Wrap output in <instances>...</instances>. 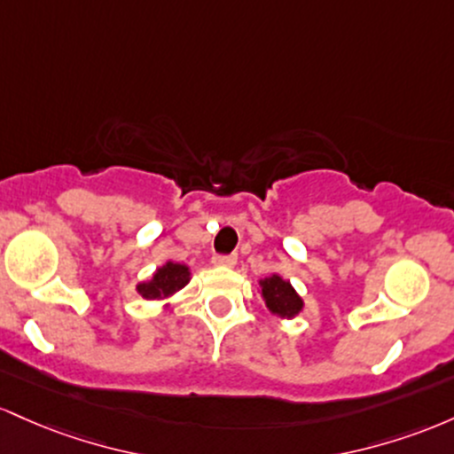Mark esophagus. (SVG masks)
<instances>
[{
    "instance_id": "obj_1",
    "label": "esophagus",
    "mask_w": 454,
    "mask_h": 454,
    "mask_svg": "<svg viewBox=\"0 0 454 454\" xmlns=\"http://www.w3.org/2000/svg\"><path fill=\"white\" fill-rule=\"evenodd\" d=\"M238 262V254H214L212 263L214 266H221V268H233Z\"/></svg>"
}]
</instances>
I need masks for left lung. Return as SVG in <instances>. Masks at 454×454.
Segmentation results:
<instances>
[{"mask_svg": "<svg viewBox=\"0 0 454 454\" xmlns=\"http://www.w3.org/2000/svg\"><path fill=\"white\" fill-rule=\"evenodd\" d=\"M263 289V300H266L268 309L274 315H281V317H294L300 309H302V300L294 292V287L287 281H283L281 277H270L262 283Z\"/></svg>", "mask_w": 454, "mask_h": 454, "instance_id": "8db88e82", "label": "left lung"}]
</instances>
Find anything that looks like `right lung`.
<instances>
[{
  "label": "right lung",
  "mask_w": 454,
  "mask_h": 454,
  "mask_svg": "<svg viewBox=\"0 0 454 454\" xmlns=\"http://www.w3.org/2000/svg\"><path fill=\"white\" fill-rule=\"evenodd\" d=\"M188 283V268L182 263H167V266L159 268V272L154 274L150 283H141L139 294L147 300L162 298V295H169L177 289H182Z\"/></svg>",
  "instance_id": "right-lung-1"
}]
</instances>
